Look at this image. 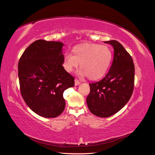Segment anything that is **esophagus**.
<instances>
[{
  "label": "esophagus",
  "instance_id": "1",
  "mask_svg": "<svg viewBox=\"0 0 155 155\" xmlns=\"http://www.w3.org/2000/svg\"><path fill=\"white\" fill-rule=\"evenodd\" d=\"M80 84H81V82L79 81H78L77 79L74 80V85H75V86H78V85H79Z\"/></svg>",
  "mask_w": 155,
  "mask_h": 155
}]
</instances>
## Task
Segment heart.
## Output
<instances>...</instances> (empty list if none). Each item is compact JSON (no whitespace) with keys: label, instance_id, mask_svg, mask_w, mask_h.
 Listing matches in <instances>:
<instances>
[{"label":"heart","instance_id":"obj_1","mask_svg":"<svg viewBox=\"0 0 155 155\" xmlns=\"http://www.w3.org/2000/svg\"><path fill=\"white\" fill-rule=\"evenodd\" d=\"M113 52L105 45L84 43L76 46L72 49V55L66 54L63 59V67L71 72L81 64L80 75H87L88 78L97 81L103 78L109 69Z\"/></svg>","mask_w":155,"mask_h":155}]
</instances>
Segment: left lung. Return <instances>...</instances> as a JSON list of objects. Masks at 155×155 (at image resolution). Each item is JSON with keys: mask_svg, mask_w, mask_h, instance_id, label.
<instances>
[{"mask_svg": "<svg viewBox=\"0 0 155 155\" xmlns=\"http://www.w3.org/2000/svg\"><path fill=\"white\" fill-rule=\"evenodd\" d=\"M114 49V58L105 77L89 84L91 91L87 98L88 109L99 117H109L123 108L133 94L134 65L130 55L120 42L105 41Z\"/></svg>", "mask_w": 155, "mask_h": 155, "instance_id": "obj_1", "label": "left lung"}]
</instances>
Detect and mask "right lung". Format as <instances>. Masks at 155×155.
Returning a JSON list of instances; mask_svg holds the SVG:
<instances>
[{
	"label": "right lung",
	"instance_id": "obj_1",
	"mask_svg": "<svg viewBox=\"0 0 155 155\" xmlns=\"http://www.w3.org/2000/svg\"><path fill=\"white\" fill-rule=\"evenodd\" d=\"M61 42L37 40L18 61L21 93L26 104L39 116L54 118L63 112L64 91L74 87V78L62 66Z\"/></svg>",
	"mask_w": 155,
	"mask_h": 155
}]
</instances>
